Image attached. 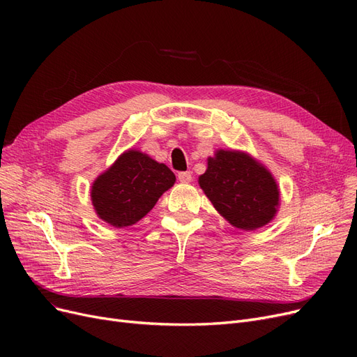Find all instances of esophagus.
Masks as SVG:
<instances>
[{"instance_id":"obj_1","label":"esophagus","mask_w":357,"mask_h":357,"mask_svg":"<svg viewBox=\"0 0 357 357\" xmlns=\"http://www.w3.org/2000/svg\"><path fill=\"white\" fill-rule=\"evenodd\" d=\"M178 180H180L181 183H189V181H192V172H190V171L178 172Z\"/></svg>"}]
</instances>
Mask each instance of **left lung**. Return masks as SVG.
<instances>
[{"label":"left lung","instance_id":"8db88e82","mask_svg":"<svg viewBox=\"0 0 357 357\" xmlns=\"http://www.w3.org/2000/svg\"><path fill=\"white\" fill-rule=\"evenodd\" d=\"M199 186L214 208L243 231L262 228L274 219L280 190L273 174L252 156L236 150H218L208 158Z\"/></svg>","mask_w":357,"mask_h":357}]
</instances>
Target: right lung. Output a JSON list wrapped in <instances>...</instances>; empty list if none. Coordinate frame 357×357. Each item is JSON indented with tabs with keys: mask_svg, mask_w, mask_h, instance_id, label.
<instances>
[{
	"mask_svg": "<svg viewBox=\"0 0 357 357\" xmlns=\"http://www.w3.org/2000/svg\"><path fill=\"white\" fill-rule=\"evenodd\" d=\"M174 181V172L165 164L131 149L93 181V208L114 228L131 226L155 207Z\"/></svg>",
	"mask_w": 357,
	"mask_h": 357,
	"instance_id": "add662e5",
	"label": "right lung"
}]
</instances>
